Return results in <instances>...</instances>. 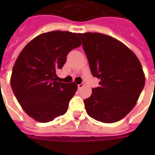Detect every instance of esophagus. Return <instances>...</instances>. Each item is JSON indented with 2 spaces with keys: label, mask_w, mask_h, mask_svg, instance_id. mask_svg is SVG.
<instances>
[{
  "label": "esophagus",
  "mask_w": 155,
  "mask_h": 155,
  "mask_svg": "<svg viewBox=\"0 0 155 155\" xmlns=\"http://www.w3.org/2000/svg\"><path fill=\"white\" fill-rule=\"evenodd\" d=\"M84 84H78V88L79 89H81L83 87H84Z\"/></svg>",
  "instance_id": "obj_1"
}]
</instances>
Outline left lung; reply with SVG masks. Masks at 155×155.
Instances as JSON below:
<instances>
[{
	"mask_svg": "<svg viewBox=\"0 0 155 155\" xmlns=\"http://www.w3.org/2000/svg\"><path fill=\"white\" fill-rule=\"evenodd\" d=\"M91 72L100 80L91 97L84 101L91 117L104 123L124 118L137 103L145 86L142 64L120 41L100 33L78 34Z\"/></svg>",
	"mask_w": 155,
	"mask_h": 155,
	"instance_id": "obj_1",
	"label": "left lung"
}]
</instances>
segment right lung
Returning <instances> with one entry per match:
<instances>
[{
  "mask_svg": "<svg viewBox=\"0 0 155 155\" xmlns=\"http://www.w3.org/2000/svg\"><path fill=\"white\" fill-rule=\"evenodd\" d=\"M81 45L75 33L51 31L35 37L18 55L11 75V87L28 115L39 122L65 114L77 91L75 83L58 81L71 50Z\"/></svg>",
  "mask_w": 155,
  "mask_h": 155,
  "instance_id": "right-lung-1",
  "label": "right lung"
}]
</instances>
